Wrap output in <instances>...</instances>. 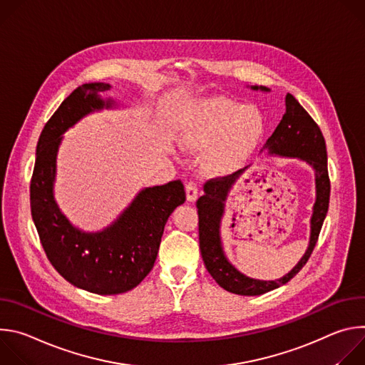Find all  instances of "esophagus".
<instances>
[{
	"label": "esophagus",
	"mask_w": 365,
	"mask_h": 365,
	"mask_svg": "<svg viewBox=\"0 0 365 365\" xmlns=\"http://www.w3.org/2000/svg\"><path fill=\"white\" fill-rule=\"evenodd\" d=\"M186 199L187 202H195L197 199V187L192 182L186 185Z\"/></svg>",
	"instance_id": "34e87169"
}]
</instances>
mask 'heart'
<instances>
[{
  "label": "heart",
  "mask_w": 365,
  "mask_h": 365,
  "mask_svg": "<svg viewBox=\"0 0 365 365\" xmlns=\"http://www.w3.org/2000/svg\"><path fill=\"white\" fill-rule=\"evenodd\" d=\"M266 131L263 113L252 103L231 99L196 102L183 115L178 140L187 151H203L200 169L207 176H230L245 166Z\"/></svg>",
  "instance_id": "b5f03b06"
}]
</instances>
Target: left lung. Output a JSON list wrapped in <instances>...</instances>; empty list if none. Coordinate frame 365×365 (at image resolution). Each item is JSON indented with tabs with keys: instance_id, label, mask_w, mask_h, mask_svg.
I'll use <instances>...</instances> for the list:
<instances>
[{
	"instance_id": "8db88e82",
	"label": "left lung",
	"mask_w": 365,
	"mask_h": 365,
	"mask_svg": "<svg viewBox=\"0 0 365 365\" xmlns=\"http://www.w3.org/2000/svg\"><path fill=\"white\" fill-rule=\"evenodd\" d=\"M247 88L270 92V88L266 86L251 85ZM263 151L267 153V155L297 159L310 166L315 173V203L312 207V217L309 221V244L296 266L280 279H252L241 273L230 262L221 240V225L228 196L247 170H241L225 179L210 180L205 185V195L196 202L199 217V248L203 263L206 270L222 289L241 296H259L274 290L290 282L302 270L317 245L329 206L331 185L325 138L317 123L312 120L292 93L286 95V113L272 137L264 144Z\"/></svg>"
}]
</instances>
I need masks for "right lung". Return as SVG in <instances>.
Here are the masks:
<instances>
[{"label": "right lung", "mask_w": 365, "mask_h": 365, "mask_svg": "<svg viewBox=\"0 0 365 365\" xmlns=\"http://www.w3.org/2000/svg\"><path fill=\"white\" fill-rule=\"evenodd\" d=\"M111 88L83 83L62 102L40 134L30 185L31 217L51 266L75 287L96 294L125 293L143 282L158 258L169 217L186 200L180 180L143 187L99 231H83L62 212L55 183L63 134L89 114L123 108L117 99L102 98Z\"/></svg>", "instance_id": "obj_1"}]
</instances>
